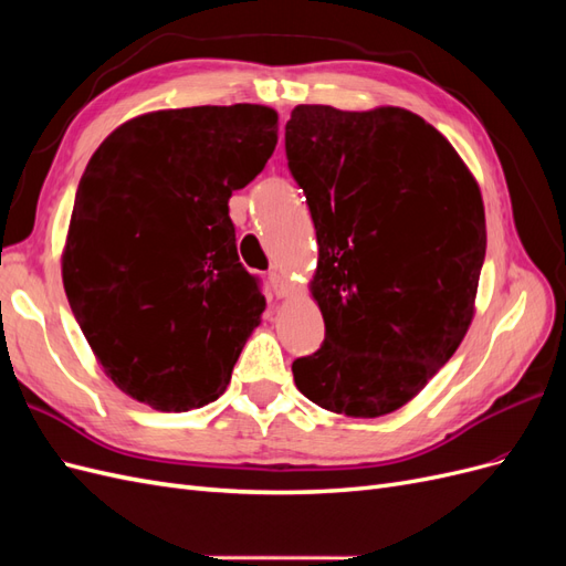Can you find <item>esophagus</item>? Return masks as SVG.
<instances>
[{
    "mask_svg": "<svg viewBox=\"0 0 566 566\" xmlns=\"http://www.w3.org/2000/svg\"><path fill=\"white\" fill-rule=\"evenodd\" d=\"M269 281H271L273 293H276L279 297H287L290 295V285H287V281L281 276L279 271H271L269 273Z\"/></svg>",
    "mask_w": 566,
    "mask_h": 566,
    "instance_id": "obj_1",
    "label": "esophagus"
}]
</instances>
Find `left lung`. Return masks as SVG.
I'll return each mask as SVG.
<instances>
[{
    "mask_svg": "<svg viewBox=\"0 0 566 566\" xmlns=\"http://www.w3.org/2000/svg\"><path fill=\"white\" fill-rule=\"evenodd\" d=\"M287 167L310 202L325 323L293 364L316 406L380 418L418 397L474 318L486 254L479 184L447 136L397 106H297Z\"/></svg>",
    "mask_w": 566,
    "mask_h": 566,
    "instance_id": "obj_1",
    "label": "left lung"
}]
</instances>
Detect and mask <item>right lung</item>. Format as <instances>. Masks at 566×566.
<instances>
[{"label": "right lung", "mask_w": 566, "mask_h": 566, "mask_svg": "<svg viewBox=\"0 0 566 566\" xmlns=\"http://www.w3.org/2000/svg\"><path fill=\"white\" fill-rule=\"evenodd\" d=\"M279 144L269 106L136 115L80 179L61 254L67 302L96 361L165 413L219 399L266 300L238 262L229 198Z\"/></svg>", "instance_id": "right-lung-1"}]
</instances>
